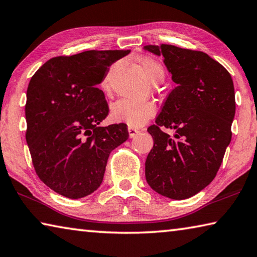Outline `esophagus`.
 I'll use <instances>...</instances> for the list:
<instances>
[{
  "instance_id": "1",
  "label": "esophagus",
  "mask_w": 257,
  "mask_h": 257,
  "mask_svg": "<svg viewBox=\"0 0 257 257\" xmlns=\"http://www.w3.org/2000/svg\"><path fill=\"white\" fill-rule=\"evenodd\" d=\"M128 133H129L130 138H134L138 133H141V130L134 128V127H132V125H129V127H128Z\"/></svg>"
}]
</instances>
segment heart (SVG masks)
<instances>
[{
	"label": "heart",
	"mask_w": 257,
	"mask_h": 257,
	"mask_svg": "<svg viewBox=\"0 0 257 257\" xmlns=\"http://www.w3.org/2000/svg\"><path fill=\"white\" fill-rule=\"evenodd\" d=\"M141 64L152 82L163 79L164 70L158 61L149 58V56H144L141 59ZM108 87H110V82H108V77H106L103 81V88L108 89ZM155 112L156 107L152 102L121 98L112 104L111 118L114 121H120V122H125L134 127H138L150 120L155 114Z\"/></svg>",
	"instance_id": "1"
}]
</instances>
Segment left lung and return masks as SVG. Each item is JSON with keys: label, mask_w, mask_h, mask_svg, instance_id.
Listing matches in <instances>:
<instances>
[{"label": "left lung", "mask_w": 257, "mask_h": 257, "mask_svg": "<svg viewBox=\"0 0 257 257\" xmlns=\"http://www.w3.org/2000/svg\"><path fill=\"white\" fill-rule=\"evenodd\" d=\"M163 56L177 86L163 104L145 162L147 184L171 199H186L211 184L231 142L236 112L233 81L227 69L204 52L162 44L146 45ZM161 126L175 128L171 138Z\"/></svg>", "instance_id": "1"}]
</instances>
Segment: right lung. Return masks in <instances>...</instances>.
Masks as SVG:
<instances>
[{"label":"right lung","mask_w":257,"mask_h":257,"mask_svg":"<svg viewBox=\"0 0 257 257\" xmlns=\"http://www.w3.org/2000/svg\"><path fill=\"white\" fill-rule=\"evenodd\" d=\"M127 51H85L56 56L29 81L26 141L40 179L68 198L101 186L111 152L129 137L124 123L99 127L108 106L98 85Z\"/></svg>","instance_id":"obj_1"}]
</instances>
